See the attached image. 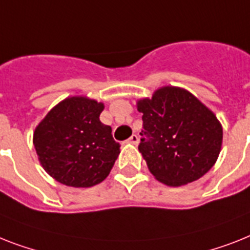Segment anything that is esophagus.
Returning <instances> with one entry per match:
<instances>
[{
  "mask_svg": "<svg viewBox=\"0 0 250 250\" xmlns=\"http://www.w3.org/2000/svg\"><path fill=\"white\" fill-rule=\"evenodd\" d=\"M129 143L135 144V146H137V144L139 143V138H138L137 134H133V135H131V137L129 138Z\"/></svg>",
  "mask_w": 250,
  "mask_h": 250,
  "instance_id": "1",
  "label": "esophagus"
}]
</instances>
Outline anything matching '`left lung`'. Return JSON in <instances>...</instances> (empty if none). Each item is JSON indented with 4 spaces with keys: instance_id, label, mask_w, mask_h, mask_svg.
<instances>
[{
    "instance_id": "1",
    "label": "left lung",
    "mask_w": 250,
    "mask_h": 250,
    "mask_svg": "<svg viewBox=\"0 0 250 250\" xmlns=\"http://www.w3.org/2000/svg\"><path fill=\"white\" fill-rule=\"evenodd\" d=\"M137 106L143 113L138 148L158 181L180 187L211 170L221 150L222 126L197 97L164 86Z\"/></svg>"
}]
</instances>
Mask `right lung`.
<instances>
[{"mask_svg": "<svg viewBox=\"0 0 250 250\" xmlns=\"http://www.w3.org/2000/svg\"><path fill=\"white\" fill-rule=\"evenodd\" d=\"M103 108V103L86 97H69L36 127L33 143L39 162L61 184L89 188L110 174L120 144L111 126L100 121Z\"/></svg>", "mask_w": 250, "mask_h": 250, "instance_id": "right-lung-1", "label": "right lung"}]
</instances>
